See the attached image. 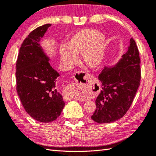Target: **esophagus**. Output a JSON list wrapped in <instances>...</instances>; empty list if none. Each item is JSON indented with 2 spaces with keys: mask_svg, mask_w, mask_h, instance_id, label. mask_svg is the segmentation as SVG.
I'll use <instances>...</instances> for the list:
<instances>
[{
  "mask_svg": "<svg viewBox=\"0 0 156 156\" xmlns=\"http://www.w3.org/2000/svg\"><path fill=\"white\" fill-rule=\"evenodd\" d=\"M84 77L87 80V79H89L90 77H91V76L85 74ZM91 89L92 86L89 84H84V85H79V84L76 83H71L68 84L67 88H66V93H67L66 98H67V101L69 100H70L76 98H80L81 96H83V95L91 93Z\"/></svg>",
  "mask_w": 156,
  "mask_h": 156,
  "instance_id": "obj_1",
  "label": "esophagus"
}]
</instances>
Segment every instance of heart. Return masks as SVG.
I'll return each instance as SVG.
<instances>
[{
	"label": "heart",
	"mask_w": 156,
	"mask_h": 156,
	"mask_svg": "<svg viewBox=\"0 0 156 156\" xmlns=\"http://www.w3.org/2000/svg\"><path fill=\"white\" fill-rule=\"evenodd\" d=\"M106 37L102 33L93 29L78 31L67 39L65 47L60 49L61 61L71 67L77 62L76 55L82 54L84 65L88 68L96 69L103 61Z\"/></svg>",
	"instance_id": "heart-1"
}]
</instances>
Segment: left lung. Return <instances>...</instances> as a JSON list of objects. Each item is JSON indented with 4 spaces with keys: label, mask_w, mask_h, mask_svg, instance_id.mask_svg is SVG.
Wrapping results in <instances>:
<instances>
[{
    "label": "left lung",
    "mask_w": 156,
    "mask_h": 156,
    "mask_svg": "<svg viewBox=\"0 0 156 156\" xmlns=\"http://www.w3.org/2000/svg\"><path fill=\"white\" fill-rule=\"evenodd\" d=\"M140 59L135 41L130 39L128 50L113 66L105 67L98 79L102 90L96 100L91 119L99 124L114 122L130 108L140 86Z\"/></svg>",
    "instance_id": "1"
}]
</instances>
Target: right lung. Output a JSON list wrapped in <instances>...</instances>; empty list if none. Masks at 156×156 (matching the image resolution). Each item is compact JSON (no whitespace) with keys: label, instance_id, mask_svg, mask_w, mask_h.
Segmentation results:
<instances>
[{"label":"right lung","instance_id":"1","mask_svg":"<svg viewBox=\"0 0 156 156\" xmlns=\"http://www.w3.org/2000/svg\"><path fill=\"white\" fill-rule=\"evenodd\" d=\"M51 24L31 31L21 45L16 61V90L23 107L38 122L56 120L65 107L62 95L56 88L60 76L50 65V58L41 45Z\"/></svg>","mask_w":156,"mask_h":156}]
</instances>
